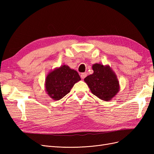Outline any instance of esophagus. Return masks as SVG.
I'll return each mask as SVG.
<instances>
[{"mask_svg":"<svg viewBox=\"0 0 154 154\" xmlns=\"http://www.w3.org/2000/svg\"><path fill=\"white\" fill-rule=\"evenodd\" d=\"M81 78H82V79H84L86 76H87V73H85V72H83V73H82L81 74Z\"/></svg>","mask_w":154,"mask_h":154,"instance_id":"obj_1","label":"esophagus"}]
</instances>
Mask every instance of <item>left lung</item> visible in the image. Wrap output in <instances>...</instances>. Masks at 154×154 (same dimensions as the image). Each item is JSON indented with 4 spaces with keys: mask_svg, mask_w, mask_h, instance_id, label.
Returning <instances> with one entry per match:
<instances>
[{
    "mask_svg": "<svg viewBox=\"0 0 154 154\" xmlns=\"http://www.w3.org/2000/svg\"><path fill=\"white\" fill-rule=\"evenodd\" d=\"M92 74L87 76L84 81L93 94L105 101H110L119 91V82L112 68L101 63L92 65Z\"/></svg>",
    "mask_w": 154,
    "mask_h": 154,
    "instance_id": "obj_1",
    "label": "left lung"
}]
</instances>
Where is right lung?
<instances>
[{
	"mask_svg": "<svg viewBox=\"0 0 154 154\" xmlns=\"http://www.w3.org/2000/svg\"><path fill=\"white\" fill-rule=\"evenodd\" d=\"M81 80L78 72L66 65L55 68L45 78V92L53 100H61L71 91L76 83Z\"/></svg>",
	"mask_w": 154,
	"mask_h": 154,
	"instance_id": "right-lung-1",
	"label": "right lung"
}]
</instances>
